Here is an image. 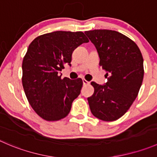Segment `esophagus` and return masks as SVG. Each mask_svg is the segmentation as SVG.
I'll return each mask as SVG.
<instances>
[{
  "label": "esophagus",
  "mask_w": 157,
  "mask_h": 157,
  "mask_svg": "<svg viewBox=\"0 0 157 157\" xmlns=\"http://www.w3.org/2000/svg\"><path fill=\"white\" fill-rule=\"evenodd\" d=\"M83 85H87V84H89L90 82H88L87 80H85V79H83Z\"/></svg>",
  "instance_id": "obj_1"
}]
</instances>
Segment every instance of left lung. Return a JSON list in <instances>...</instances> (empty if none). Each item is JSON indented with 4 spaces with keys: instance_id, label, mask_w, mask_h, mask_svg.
Segmentation results:
<instances>
[{
    "instance_id": "left-lung-1",
    "label": "left lung",
    "mask_w": 157,
    "mask_h": 157,
    "mask_svg": "<svg viewBox=\"0 0 157 157\" xmlns=\"http://www.w3.org/2000/svg\"><path fill=\"white\" fill-rule=\"evenodd\" d=\"M96 47L100 66L106 72L107 82H92L94 93L88 97L94 117L103 121H114L130 109L136 98L144 79V59L133 40L111 30L85 31Z\"/></svg>"
}]
</instances>
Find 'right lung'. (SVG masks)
<instances>
[{"label": "right lung", "mask_w": 157, "mask_h": 157, "mask_svg": "<svg viewBox=\"0 0 157 157\" xmlns=\"http://www.w3.org/2000/svg\"><path fill=\"white\" fill-rule=\"evenodd\" d=\"M89 40L82 31H54L36 37L22 63V84L27 100L42 119L57 121L68 115L80 94L81 78H61L59 72L71 66L72 53Z\"/></svg>", "instance_id": "right-lung-1"}]
</instances>
